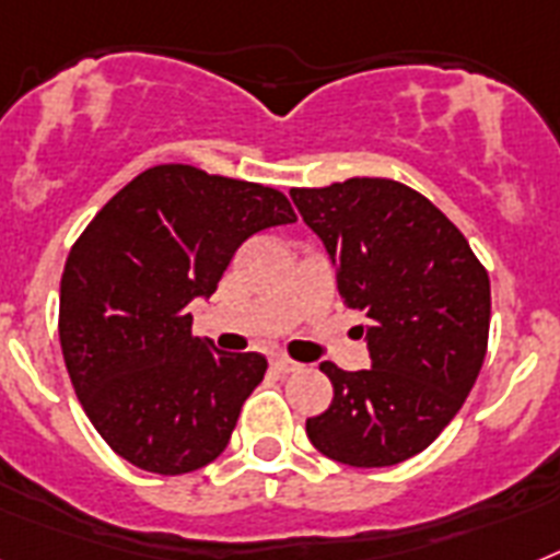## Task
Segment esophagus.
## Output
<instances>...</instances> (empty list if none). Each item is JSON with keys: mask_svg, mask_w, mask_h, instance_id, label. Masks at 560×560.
<instances>
[{"mask_svg": "<svg viewBox=\"0 0 560 560\" xmlns=\"http://www.w3.org/2000/svg\"><path fill=\"white\" fill-rule=\"evenodd\" d=\"M272 368L279 370L281 375H288V373H295V370H302V364L293 359H288V355H276V359H272Z\"/></svg>", "mask_w": 560, "mask_h": 560, "instance_id": "esophagus-1", "label": "esophagus"}]
</instances>
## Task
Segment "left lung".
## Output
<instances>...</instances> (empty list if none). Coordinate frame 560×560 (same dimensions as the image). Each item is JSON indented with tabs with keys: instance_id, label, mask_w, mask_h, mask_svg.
Wrapping results in <instances>:
<instances>
[{
	"instance_id": "obj_1",
	"label": "left lung",
	"mask_w": 560,
	"mask_h": 560,
	"mask_svg": "<svg viewBox=\"0 0 560 560\" xmlns=\"http://www.w3.org/2000/svg\"><path fill=\"white\" fill-rule=\"evenodd\" d=\"M332 256L338 293L370 318L373 368L324 361L332 404L307 418L313 447L350 467H393L462 410L490 341V276L427 196L393 178L293 187ZM364 332V330H361Z\"/></svg>"
}]
</instances>
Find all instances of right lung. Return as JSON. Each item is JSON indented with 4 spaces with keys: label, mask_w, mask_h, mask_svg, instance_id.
<instances>
[{
    "label": "right lung",
    "mask_w": 560,
    "mask_h": 560,
    "mask_svg": "<svg viewBox=\"0 0 560 560\" xmlns=\"http://www.w3.org/2000/svg\"><path fill=\"white\" fill-rule=\"evenodd\" d=\"M290 222L276 187L156 164L82 230L65 261L59 341L79 404L113 453L156 476L224 453L267 359L192 336L187 304L215 293L253 233Z\"/></svg>",
    "instance_id": "1"
}]
</instances>
